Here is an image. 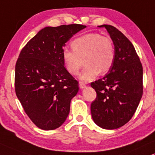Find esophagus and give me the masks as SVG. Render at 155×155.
I'll return each instance as SVG.
<instances>
[{
    "mask_svg": "<svg viewBox=\"0 0 155 155\" xmlns=\"http://www.w3.org/2000/svg\"><path fill=\"white\" fill-rule=\"evenodd\" d=\"M79 87L81 89H83L84 88L86 87V83H84V82H79Z\"/></svg>",
    "mask_w": 155,
    "mask_h": 155,
    "instance_id": "esophagus-1",
    "label": "esophagus"
}]
</instances>
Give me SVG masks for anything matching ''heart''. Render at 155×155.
<instances>
[{
	"label": "heart",
	"mask_w": 155,
	"mask_h": 155,
	"mask_svg": "<svg viewBox=\"0 0 155 155\" xmlns=\"http://www.w3.org/2000/svg\"><path fill=\"white\" fill-rule=\"evenodd\" d=\"M71 46L73 50L66 47L62 50L64 66L70 74L77 75L84 60L86 66L80 76L82 81H93L99 72L107 73L113 65L114 46L108 37L96 33L87 34L74 39Z\"/></svg>",
	"instance_id": "heart-1"
}]
</instances>
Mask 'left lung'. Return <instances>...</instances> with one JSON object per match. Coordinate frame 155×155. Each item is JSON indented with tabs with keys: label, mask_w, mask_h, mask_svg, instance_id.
<instances>
[{
	"label": "left lung",
	"mask_w": 155,
	"mask_h": 155,
	"mask_svg": "<svg viewBox=\"0 0 155 155\" xmlns=\"http://www.w3.org/2000/svg\"><path fill=\"white\" fill-rule=\"evenodd\" d=\"M98 27L110 36L115 57L109 74L91 84L97 92L91 112L96 124L114 130L127 124L137 110L143 93V69L134 46L121 31L110 25Z\"/></svg>",
	"instance_id": "obj_1"
}]
</instances>
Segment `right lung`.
<instances>
[{"label":"right lung","instance_id":"right-lung-1","mask_svg":"<svg viewBox=\"0 0 155 155\" xmlns=\"http://www.w3.org/2000/svg\"><path fill=\"white\" fill-rule=\"evenodd\" d=\"M86 25L48 26L33 37L15 64V94L25 112L38 128L53 130L64 124L78 82L64 67L66 43Z\"/></svg>","mask_w":155,"mask_h":155}]
</instances>
